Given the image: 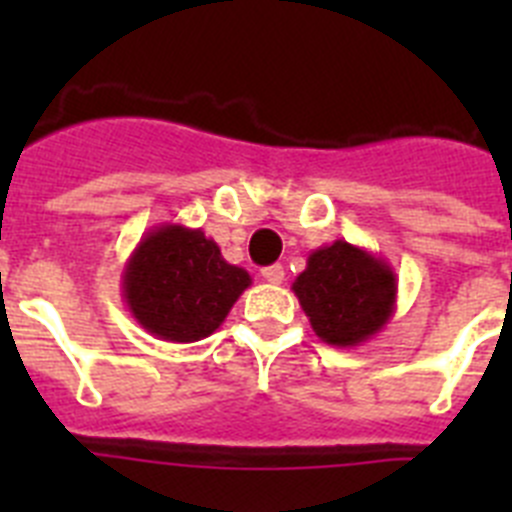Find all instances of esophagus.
I'll use <instances>...</instances> for the list:
<instances>
[{
	"mask_svg": "<svg viewBox=\"0 0 512 512\" xmlns=\"http://www.w3.org/2000/svg\"><path fill=\"white\" fill-rule=\"evenodd\" d=\"M261 277H264L269 284H282L284 282V266H279V264L266 266V269H261Z\"/></svg>",
	"mask_w": 512,
	"mask_h": 512,
	"instance_id": "1",
	"label": "esophagus"
}]
</instances>
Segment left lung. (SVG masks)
Segmentation results:
<instances>
[{
    "instance_id": "8db88e82",
    "label": "left lung",
    "mask_w": 512,
    "mask_h": 512,
    "mask_svg": "<svg viewBox=\"0 0 512 512\" xmlns=\"http://www.w3.org/2000/svg\"><path fill=\"white\" fill-rule=\"evenodd\" d=\"M292 292L320 341L354 348L377 336L395 315L397 274L366 248L333 241L307 256Z\"/></svg>"
}]
</instances>
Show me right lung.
<instances>
[{
	"label": "right lung",
	"instance_id": "obj_1",
	"mask_svg": "<svg viewBox=\"0 0 512 512\" xmlns=\"http://www.w3.org/2000/svg\"><path fill=\"white\" fill-rule=\"evenodd\" d=\"M251 287V274L228 264L200 228L166 223L148 230L122 271V300L143 330L161 341L212 336Z\"/></svg>",
	"mask_w": 512,
	"mask_h": 512
}]
</instances>
